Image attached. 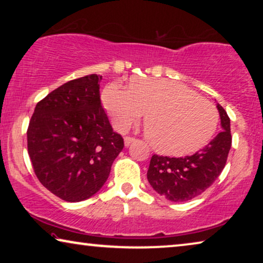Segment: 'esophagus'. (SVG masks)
Instances as JSON below:
<instances>
[{
    "label": "esophagus",
    "mask_w": 263,
    "mask_h": 263,
    "mask_svg": "<svg viewBox=\"0 0 263 263\" xmlns=\"http://www.w3.org/2000/svg\"><path fill=\"white\" fill-rule=\"evenodd\" d=\"M135 141H136V139L135 138H132V136H125V138H124V145L127 146V147L130 145V143L135 142Z\"/></svg>",
    "instance_id": "esophagus-1"
}]
</instances>
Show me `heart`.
I'll return each instance as SVG.
<instances>
[{
    "mask_svg": "<svg viewBox=\"0 0 263 263\" xmlns=\"http://www.w3.org/2000/svg\"><path fill=\"white\" fill-rule=\"evenodd\" d=\"M102 100L114 127L125 132L146 116L147 138L157 152L185 156L210 141L218 111L188 86L163 79H133L129 88L111 82Z\"/></svg>",
    "mask_w": 263,
    "mask_h": 263,
    "instance_id": "heart-1",
    "label": "heart"
}]
</instances>
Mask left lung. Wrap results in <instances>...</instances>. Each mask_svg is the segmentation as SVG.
Segmentation results:
<instances>
[{"mask_svg": "<svg viewBox=\"0 0 263 263\" xmlns=\"http://www.w3.org/2000/svg\"><path fill=\"white\" fill-rule=\"evenodd\" d=\"M217 109L220 115L221 130L202 149L182 158L157 154L151 158L147 179L165 199L174 202L192 200L210 188L224 170L232 136L228 114L218 103Z\"/></svg>", "mask_w": 263, "mask_h": 263, "instance_id": "8db88e82", "label": "left lung"}]
</instances>
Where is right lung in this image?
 Instances as JSON below:
<instances>
[{
	"label": "right lung",
	"mask_w": 263,
	"mask_h": 263,
	"mask_svg": "<svg viewBox=\"0 0 263 263\" xmlns=\"http://www.w3.org/2000/svg\"><path fill=\"white\" fill-rule=\"evenodd\" d=\"M97 74L68 81L35 105L27 129L34 174L68 202L89 199L104 185L124 147L102 106Z\"/></svg>",
	"instance_id": "obj_1"
}]
</instances>
